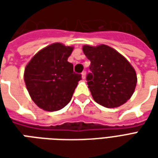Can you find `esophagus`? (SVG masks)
I'll list each match as a JSON object with an SVG mask.
<instances>
[{"mask_svg": "<svg viewBox=\"0 0 158 158\" xmlns=\"http://www.w3.org/2000/svg\"><path fill=\"white\" fill-rule=\"evenodd\" d=\"M81 76H82V79H85V77H86V72L85 71H84V72L81 73Z\"/></svg>", "mask_w": 158, "mask_h": 158, "instance_id": "1", "label": "esophagus"}]
</instances>
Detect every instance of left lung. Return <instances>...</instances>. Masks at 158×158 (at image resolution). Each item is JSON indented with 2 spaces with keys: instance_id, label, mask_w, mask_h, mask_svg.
<instances>
[{
  "instance_id": "left-lung-1",
  "label": "left lung",
  "mask_w": 158,
  "mask_h": 158,
  "mask_svg": "<svg viewBox=\"0 0 158 158\" xmlns=\"http://www.w3.org/2000/svg\"><path fill=\"white\" fill-rule=\"evenodd\" d=\"M82 49L90 61L92 73L87 76V84L95 102L107 108L127 102L137 84L136 72L130 62L106 45H85Z\"/></svg>"
}]
</instances>
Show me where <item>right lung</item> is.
Wrapping results in <instances>:
<instances>
[{
    "instance_id": "1",
    "label": "right lung",
    "mask_w": 158,
    "mask_h": 158,
    "mask_svg": "<svg viewBox=\"0 0 158 158\" xmlns=\"http://www.w3.org/2000/svg\"><path fill=\"white\" fill-rule=\"evenodd\" d=\"M73 46L53 43L36 53L24 69L23 79L29 94L40 108L54 112L72 99L81 79L68 62Z\"/></svg>"
}]
</instances>
